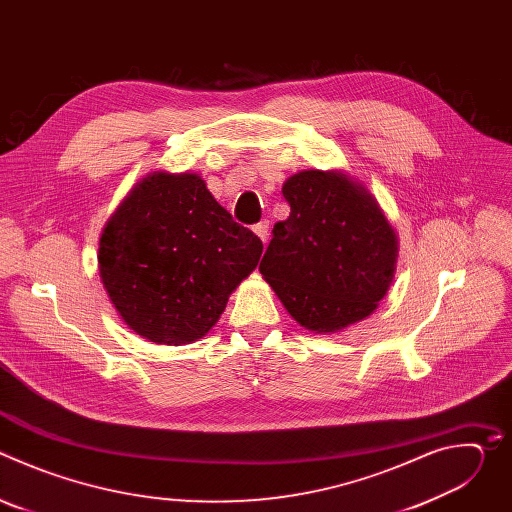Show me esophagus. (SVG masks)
<instances>
[{
    "label": "esophagus",
    "mask_w": 512,
    "mask_h": 512,
    "mask_svg": "<svg viewBox=\"0 0 512 512\" xmlns=\"http://www.w3.org/2000/svg\"><path fill=\"white\" fill-rule=\"evenodd\" d=\"M253 233H255L263 243H267V237H269V223H267V221L257 223V225L253 227Z\"/></svg>",
    "instance_id": "esophagus-1"
}]
</instances>
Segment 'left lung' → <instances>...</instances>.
<instances>
[{"label": "left lung", "instance_id": "1", "mask_svg": "<svg viewBox=\"0 0 512 512\" xmlns=\"http://www.w3.org/2000/svg\"><path fill=\"white\" fill-rule=\"evenodd\" d=\"M281 192L291 212L273 227L259 271L289 316L318 334L371 316L399 253L373 194L336 170H304Z\"/></svg>", "mask_w": 512, "mask_h": 512}]
</instances>
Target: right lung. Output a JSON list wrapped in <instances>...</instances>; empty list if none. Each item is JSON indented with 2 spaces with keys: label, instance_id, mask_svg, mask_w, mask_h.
I'll use <instances>...</instances> for the list:
<instances>
[{
  "label": "right lung",
  "instance_id": "obj_1",
  "mask_svg": "<svg viewBox=\"0 0 512 512\" xmlns=\"http://www.w3.org/2000/svg\"><path fill=\"white\" fill-rule=\"evenodd\" d=\"M263 243L198 174L154 172L119 204L99 241V275L123 322L156 344L202 338Z\"/></svg>",
  "mask_w": 512,
  "mask_h": 512
}]
</instances>
